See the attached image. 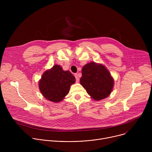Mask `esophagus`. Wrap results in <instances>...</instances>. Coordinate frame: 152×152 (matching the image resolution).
Segmentation results:
<instances>
[{"mask_svg":"<svg viewBox=\"0 0 152 152\" xmlns=\"http://www.w3.org/2000/svg\"><path fill=\"white\" fill-rule=\"evenodd\" d=\"M74 75H75V78H76V81L77 82H78V81H79V80L78 75H77V73H75Z\"/></svg>","mask_w":152,"mask_h":152,"instance_id":"34e87169","label":"esophagus"}]
</instances>
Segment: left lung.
I'll list each match as a JSON object with an SVG mask.
<instances>
[{"label": "left lung", "instance_id": "8db88e82", "mask_svg": "<svg viewBox=\"0 0 152 152\" xmlns=\"http://www.w3.org/2000/svg\"><path fill=\"white\" fill-rule=\"evenodd\" d=\"M80 83L92 98L100 100L111 94L114 79L103 65L92 62L83 67Z\"/></svg>", "mask_w": 152, "mask_h": 152}]
</instances>
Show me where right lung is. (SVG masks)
Returning a JSON list of instances; mask_svg holds the SVG:
<instances>
[{
	"label": "right lung",
	"instance_id": "right-lung-1",
	"mask_svg": "<svg viewBox=\"0 0 152 152\" xmlns=\"http://www.w3.org/2000/svg\"><path fill=\"white\" fill-rule=\"evenodd\" d=\"M75 82V76L69 71H64L58 65L43 73L39 82L41 93L46 99L59 102L69 92L70 85Z\"/></svg>",
	"mask_w": 152,
	"mask_h": 152
}]
</instances>
